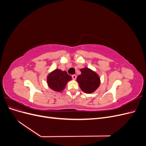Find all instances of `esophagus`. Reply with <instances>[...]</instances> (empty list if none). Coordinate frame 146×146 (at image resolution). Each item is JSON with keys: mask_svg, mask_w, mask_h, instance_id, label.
Instances as JSON below:
<instances>
[{"mask_svg": "<svg viewBox=\"0 0 146 146\" xmlns=\"http://www.w3.org/2000/svg\"><path fill=\"white\" fill-rule=\"evenodd\" d=\"M72 79H73V80H76V78H77V76H76V75H72Z\"/></svg>", "mask_w": 146, "mask_h": 146, "instance_id": "34e87169", "label": "esophagus"}]
</instances>
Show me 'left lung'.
<instances>
[{
    "mask_svg": "<svg viewBox=\"0 0 146 146\" xmlns=\"http://www.w3.org/2000/svg\"><path fill=\"white\" fill-rule=\"evenodd\" d=\"M81 74L77 77L80 89L86 94L93 93L100 85V78L93 70L85 67L80 69Z\"/></svg>",
    "mask_w": 146,
    "mask_h": 146,
    "instance_id": "obj_1",
    "label": "left lung"
}]
</instances>
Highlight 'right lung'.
<instances>
[{
    "label": "right lung",
    "mask_w": 146,
    "mask_h": 146,
    "mask_svg": "<svg viewBox=\"0 0 146 146\" xmlns=\"http://www.w3.org/2000/svg\"><path fill=\"white\" fill-rule=\"evenodd\" d=\"M72 80V77L67 72L55 69L49 72L47 76V83L48 88L56 92H61L66 88L68 82Z\"/></svg>",
    "instance_id": "1"
}]
</instances>
